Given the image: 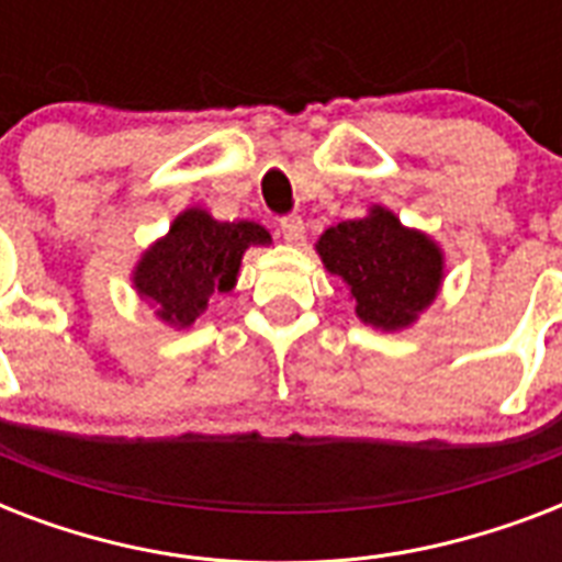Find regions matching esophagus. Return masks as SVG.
<instances>
[{"label": "esophagus", "mask_w": 562, "mask_h": 562, "mask_svg": "<svg viewBox=\"0 0 562 562\" xmlns=\"http://www.w3.org/2000/svg\"><path fill=\"white\" fill-rule=\"evenodd\" d=\"M280 233L289 245H297V241H303V233H306V221L300 218V215H282Z\"/></svg>", "instance_id": "34e87169"}]
</instances>
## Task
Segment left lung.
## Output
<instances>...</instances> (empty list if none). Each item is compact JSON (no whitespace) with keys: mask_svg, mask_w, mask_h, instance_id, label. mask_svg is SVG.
<instances>
[{"mask_svg":"<svg viewBox=\"0 0 562 562\" xmlns=\"http://www.w3.org/2000/svg\"><path fill=\"white\" fill-rule=\"evenodd\" d=\"M317 254L352 289L361 321L379 329L408 326L435 300L443 273L440 250L382 206L326 229Z\"/></svg>","mask_w":562,"mask_h":562,"instance_id":"left-lung-1","label":"left lung"}]
</instances>
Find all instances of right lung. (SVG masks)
Listing matches in <instances>:
<instances>
[{"instance_id":"obj_1","label":"right lung","mask_w":562,"mask_h":562,"mask_svg":"<svg viewBox=\"0 0 562 562\" xmlns=\"http://www.w3.org/2000/svg\"><path fill=\"white\" fill-rule=\"evenodd\" d=\"M268 229L254 221H215L203 210L183 212L169 236L143 256L136 291L160 306L169 324L192 326L212 294L236 285L241 254L250 245H268Z\"/></svg>"}]
</instances>
